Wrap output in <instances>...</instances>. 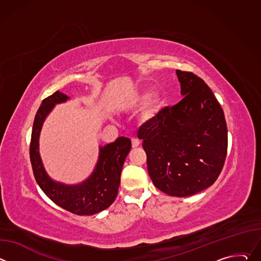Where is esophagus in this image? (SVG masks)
Masks as SVG:
<instances>
[{"label": "esophagus", "mask_w": 261, "mask_h": 261, "mask_svg": "<svg viewBox=\"0 0 261 261\" xmlns=\"http://www.w3.org/2000/svg\"><path fill=\"white\" fill-rule=\"evenodd\" d=\"M139 144H140V141L137 138L133 137L132 138V147H137Z\"/></svg>", "instance_id": "esophagus-1"}]
</instances>
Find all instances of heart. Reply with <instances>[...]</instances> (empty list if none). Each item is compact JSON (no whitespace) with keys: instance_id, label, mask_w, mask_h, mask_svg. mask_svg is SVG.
<instances>
[{"instance_id":"heart-1","label":"heart","mask_w":261,"mask_h":261,"mask_svg":"<svg viewBox=\"0 0 261 261\" xmlns=\"http://www.w3.org/2000/svg\"><path fill=\"white\" fill-rule=\"evenodd\" d=\"M144 96H138V97H136L134 100H133V103H140V102H142L143 100H144Z\"/></svg>"}]
</instances>
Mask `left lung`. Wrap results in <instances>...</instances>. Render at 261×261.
I'll return each instance as SVG.
<instances>
[{
    "mask_svg": "<svg viewBox=\"0 0 261 261\" xmlns=\"http://www.w3.org/2000/svg\"><path fill=\"white\" fill-rule=\"evenodd\" d=\"M176 75L184 98L142 124L137 136L156 188L186 197L216 181L228 139L224 113L208 86L192 72L176 70Z\"/></svg>",
    "mask_w": 261,
    "mask_h": 261,
    "instance_id": "obj_1",
    "label": "left lung"
}]
</instances>
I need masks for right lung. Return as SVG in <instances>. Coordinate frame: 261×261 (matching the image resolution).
<instances>
[{
    "label": "right lung",
    "instance_id": "1",
    "mask_svg": "<svg viewBox=\"0 0 261 261\" xmlns=\"http://www.w3.org/2000/svg\"><path fill=\"white\" fill-rule=\"evenodd\" d=\"M69 97L59 91L45 98L35 116L30 158L35 179L41 190L56 204L75 215H94L113 204L117 198L122 168L131 150V140L119 137L115 142L100 146L99 160L93 173L79 185H65L53 180L46 173L39 154V135L47 115L56 104Z\"/></svg>",
    "mask_w": 261,
    "mask_h": 261
}]
</instances>
